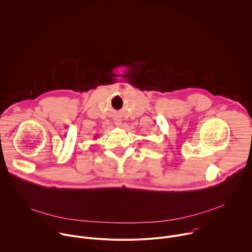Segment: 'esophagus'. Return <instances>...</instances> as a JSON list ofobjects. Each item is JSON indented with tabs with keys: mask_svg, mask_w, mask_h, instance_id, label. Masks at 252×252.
I'll use <instances>...</instances> for the list:
<instances>
[{
	"mask_svg": "<svg viewBox=\"0 0 252 252\" xmlns=\"http://www.w3.org/2000/svg\"><path fill=\"white\" fill-rule=\"evenodd\" d=\"M114 123H115V125H116V126L120 127V126L122 125V120H121V119H115Z\"/></svg>",
	"mask_w": 252,
	"mask_h": 252,
	"instance_id": "1",
	"label": "esophagus"
}]
</instances>
